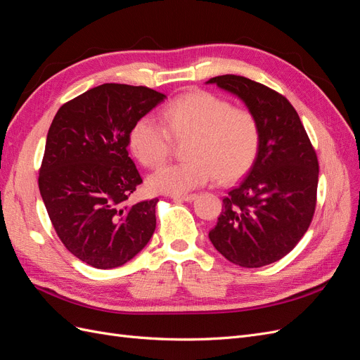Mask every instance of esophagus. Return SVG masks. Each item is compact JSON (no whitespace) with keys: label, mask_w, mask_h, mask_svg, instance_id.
Masks as SVG:
<instances>
[{"label":"esophagus","mask_w":360,"mask_h":360,"mask_svg":"<svg viewBox=\"0 0 360 360\" xmlns=\"http://www.w3.org/2000/svg\"><path fill=\"white\" fill-rule=\"evenodd\" d=\"M195 197H197V195L195 193H189V195H172V200L174 201H186V202H191V201H193L195 200Z\"/></svg>","instance_id":"obj_1"}]
</instances>
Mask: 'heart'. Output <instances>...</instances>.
Returning a JSON list of instances; mask_svg holds the SVG:
<instances>
[{"label":"heart","instance_id":"obj_1","mask_svg":"<svg viewBox=\"0 0 360 360\" xmlns=\"http://www.w3.org/2000/svg\"><path fill=\"white\" fill-rule=\"evenodd\" d=\"M138 118L129 132V147L144 167L165 160L174 141H188L191 160L168 163L148 177L159 193L180 195L204 186L219 174L231 181L246 174L258 156L261 129L257 117L245 108L207 91H192L169 102L160 112Z\"/></svg>","mask_w":360,"mask_h":360}]
</instances>
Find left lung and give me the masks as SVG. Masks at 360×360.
Wrapping results in <instances>:
<instances>
[{
    "label": "left lung",
    "instance_id": "left-lung-1",
    "mask_svg": "<svg viewBox=\"0 0 360 360\" xmlns=\"http://www.w3.org/2000/svg\"><path fill=\"white\" fill-rule=\"evenodd\" d=\"M237 96L261 129L248 176L222 200L210 242L233 264L263 267L285 257L308 231L317 204L319 160L284 96L245 76L207 81Z\"/></svg>",
    "mask_w": 360,
    "mask_h": 360
}]
</instances>
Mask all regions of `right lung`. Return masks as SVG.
Wrapping results in <instances>:
<instances>
[{"label":"right lung","mask_w":360,"mask_h":360,"mask_svg":"<svg viewBox=\"0 0 360 360\" xmlns=\"http://www.w3.org/2000/svg\"><path fill=\"white\" fill-rule=\"evenodd\" d=\"M165 97L147 86L103 84L52 120L39 189L60 240L89 266H123L155 233L159 200L129 202L143 179L127 146L134 123Z\"/></svg>","instance_id":"1"}]
</instances>
